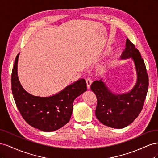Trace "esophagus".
I'll return each mask as SVG.
<instances>
[{"mask_svg": "<svg viewBox=\"0 0 158 158\" xmlns=\"http://www.w3.org/2000/svg\"><path fill=\"white\" fill-rule=\"evenodd\" d=\"M92 80H91V78L89 77L87 78H86V84H87L88 88H90V85H91V84H92Z\"/></svg>", "mask_w": 158, "mask_h": 158, "instance_id": "34e87169", "label": "esophagus"}]
</instances>
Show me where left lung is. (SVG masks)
I'll list each match as a JSON object with an SVG mask.
<instances>
[{"label":"left lung","instance_id":"left-lung-1","mask_svg":"<svg viewBox=\"0 0 158 158\" xmlns=\"http://www.w3.org/2000/svg\"><path fill=\"white\" fill-rule=\"evenodd\" d=\"M127 58L134 60L137 73L136 84L130 92L113 94L102 80L94 81L90 87L97 97L95 116L103 125L111 128H123L135 121L144 106L148 92L149 82L144 61L128 39L121 55V59Z\"/></svg>","mask_w":158,"mask_h":158}]
</instances>
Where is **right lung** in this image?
I'll use <instances>...</instances> for the list:
<instances>
[{"mask_svg":"<svg viewBox=\"0 0 158 158\" xmlns=\"http://www.w3.org/2000/svg\"><path fill=\"white\" fill-rule=\"evenodd\" d=\"M17 55L11 76L12 92L18 111L27 123L44 132L58 130L70 121L74 100L87 90L84 79L69 85L50 97L34 96L24 90L19 82Z\"/></svg>","mask_w":158,"mask_h":158,"instance_id":"obj_1","label":"right lung"}]
</instances>
